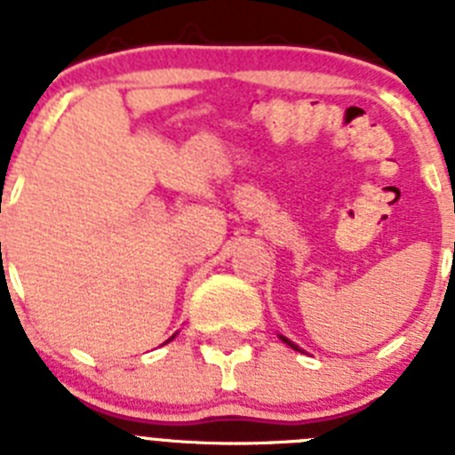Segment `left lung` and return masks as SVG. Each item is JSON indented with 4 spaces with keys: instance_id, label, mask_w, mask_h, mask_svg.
<instances>
[{
    "instance_id": "1",
    "label": "left lung",
    "mask_w": 455,
    "mask_h": 455,
    "mask_svg": "<svg viewBox=\"0 0 455 455\" xmlns=\"http://www.w3.org/2000/svg\"><path fill=\"white\" fill-rule=\"evenodd\" d=\"M453 255H455V243H453ZM280 339H283V341H284V344H289V347H291V348H293V351H300V348H299V347H296V344H293V341H289V339H287V337H283V335H280Z\"/></svg>"
}]
</instances>
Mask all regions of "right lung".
<instances>
[{"label": "right lung", "mask_w": 455, "mask_h": 455, "mask_svg": "<svg viewBox=\"0 0 455 455\" xmlns=\"http://www.w3.org/2000/svg\"><path fill=\"white\" fill-rule=\"evenodd\" d=\"M171 339H175V335H172V337H171Z\"/></svg>", "instance_id": "obj_1"}]
</instances>
